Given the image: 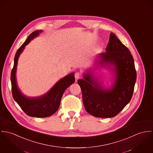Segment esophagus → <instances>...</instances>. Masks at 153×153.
Segmentation results:
<instances>
[{
    "instance_id": "esophagus-1",
    "label": "esophagus",
    "mask_w": 153,
    "mask_h": 153,
    "mask_svg": "<svg viewBox=\"0 0 153 153\" xmlns=\"http://www.w3.org/2000/svg\"><path fill=\"white\" fill-rule=\"evenodd\" d=\"M80 76H81V74L79 73V72H76L75 73V74H74V77H75V79H76V80H77V79H79L80 77Z\"/></svg>"
}]
</instances>
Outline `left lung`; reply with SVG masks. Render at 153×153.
<instances>
[{"label":"left lung","mask_w":153,"mask_h":153,"mask_svg":"<svg viewBox=\"0 0 153 153\" xmlns=\"http://www.w3.org/2000/svg\"><path fill=\"white\" fill-rule=\"evenodd\" d=\"M106 51L99 55L97 64L110 67L114 82L104 88L90 70L77 83L80 86L85 109L90 114L100 118L117 116L130 102L137 79L134 61L128 49L111 33Z\"/></svg>","instance_id":"left-lung-1"}]
</instances>
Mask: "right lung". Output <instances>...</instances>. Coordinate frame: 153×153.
<instances>
[{
	"label": "right lung",
	"mask_w": 153,
	"mask_h": 153,
	"mask_svg": "<svg viewBox=\"0 0 153 153\" xmlns=\"http://www.w3.org/2000/svg\"><path fill=\"white\" fill-rule=\"evenodd\" d=\"M42 32V30H36L32 33L19 48L15 56L14 65L10 76L12 93L14 100L27 116L34 117H47L56 112L60 106L64 91L69 85L75 82L74 74L71 73L58 81L48 92L43 96L37 97H27L21 92L17 86L16 79L19 57L30 40Z\"/></svg>",
	"instance_id": "add662e5"
}]
</instances>
